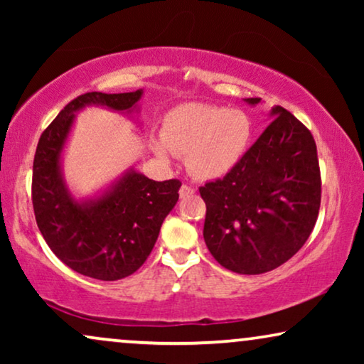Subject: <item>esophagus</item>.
Instances as JSON below:
<instances>
[{"mask_svg": "<svg viewBox=\"0 0 364 364\" xmlns=\"http://www.w3.org/2000/svg\"><path fill=\"white\" fill-rule=\"evenodd\" d=\"M196 192V188H193L192 186H187V183H183V186L181 187V197H188V196H192V193Z\"/></svg>", "mask_w": 364, "mask_h": 364, "instance_id": "34e87169", "label": "esophagus"}]
</instances>
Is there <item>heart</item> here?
Segmentation results:
<instances>
[{"label": "heart", "mask_w": 364, "mask_h": 364, "mask_svg": "<svg viewBox=\"0 0 364 364\" xmlns=\"http://www.w3.org/2000/svg\"><path fill=\"white\" fill-rule=\"evenodd\" d=\"M252 139V122L240 109L207 104H186L168 114L162 127V144L156 152L167 159L187 156V168L202 181L223 177L245 156Z\"/></svg>", "instance_id": "1"}]
</instances>
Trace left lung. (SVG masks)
I'll use <instances>...</instances> for the list:
<instances>
[{
  "label": "left lung",
  "mask_w": 364,
  "mask_h": 364,
  "mask_svg": "<svg viewBox=\"0 0 364 364\" xmlns=\"http://www.w3.org/2000/svg\"><path fill=\"white\" fill-rule=\"evenodd\" d=\"M272 116L230 172L198 188L207 207V248L222 267L242 275H260L290 260L320 212L315 139L287 109L273 107Z\"/></svg>",
  "instance_id": "1"
}]
</instances>
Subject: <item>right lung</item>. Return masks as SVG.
I'll return each instance as SVG.
<instances>
[{
	"mask_svg": "<svg viewBox=\"0 0 364 364\" xmlns=\"http://www.w3.org/2000/svg\"><path fill=\"white\" fill-rule=\"evenodd\" d=\"M142 91L86 92L64 106L39 137L33 162V208L39 232L63 263L96 280L132 275L151 255L164 218L178 200L182 182H156L129 172L102 197L79 203L64 186L59 157L74 121L87 104L129 111Z\"/></svg>",
	"mask_w": 364,
	"mask_h": 364,
	"instance_id": "obj_1",
	"label": "right lung"
}]
</instances>
